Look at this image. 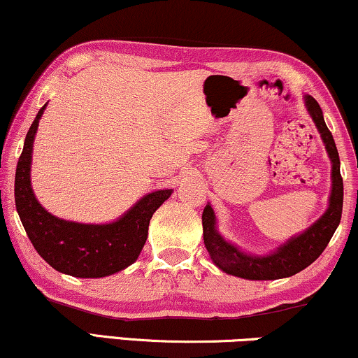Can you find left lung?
I'll use <instances>...</instances> for the list:
<instances>
[{"instance_id":"obj_1","label":"left lung","mask_w":358,"mask_h":358,"mask_svg":"<svg viewBox=\"0 0 358 358\" xmlns=\"http://www.w3.org/2000/svg\"><path fill=\"white\" fill-rule=\"evenodd\" d=\"M306 107L315 127H317L320 137L332 162V189L329 196V208L314 224L309 226L304 233L287 239L286 243L274 252L266 256H252L239 250L229 241L221 236L216 229V216L210 203L203 210V239L210 252L213 262L226 274L236 275V278L251 280H273L289 278L301 273L307 266H310L317 257L322 255L336 233L342 218L343 205V182L341 176V158L334 142L332 134L325 125L322 108L312 96H306Z\"/></svg>"}]
</instances>
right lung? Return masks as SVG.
<instances>
[{
    "instance_id": "1",
    "label": "right lung",
    "mask_w": 358,
    "mask_h": 358,
    "mask_svg": "<svg viewBox=\"0 0 358 358\" xmlns=\"http://www.w3.org/2000/svg\"><path fill=\"white\" fill-rule=\"evenodd\" d=\"M44 103L29 127L16 166L15 201L26 234L38 255L62 274L74 278H106L137 261L148 236V224L173 189H158L138 200L117 221L84 224L51 215L36 200L31 188L33 142Z\"/></svg>"
}]
</instances>
